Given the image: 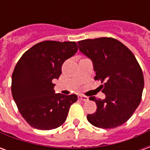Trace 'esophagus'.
Returning <instances> with one entry per match:
<instances>
[{
  "label": "esophagus",
  "instance_id": "1",
  "mask_svg": "<svg viewBox=\"0 0 150 150\" xmlns=\"http://www.w3.org/2000/svg\"><path fill=\"white\" fill-rule=\"evenodd\" d=\"M78 97L79 100H81L83 101H88V97L86 96H83V95H79Z\"/></svg>",
  "mask_w": 150,
  "mask_h": 150
}]
</instances>
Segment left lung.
Returning a JSON list of instances; mask_svg holds the SVG:
<instances>
[{
  "mask_svg": "<svg viewBox=\"0 0 150 150\" xmlns=\"http://www.w3.org/2000/svg\"><path fill=\"white\" fill-rule=\"evenodd\" d=\"M80 52L91 59L96 80L105 94L104 100L89 98L97 108L88 120L101 129L121 125L132 116L142 100L144 76L132 51L112 38H99L78 42Z\"/></svg>",
  "mask_w": 150,
  "mask_h": 150,
  "instance_id": "obj_1",
  "label": "left lung"
}]
</instances>
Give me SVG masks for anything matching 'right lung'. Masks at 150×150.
<instances>
[{
	"label": "right lung",
	"instance_id": "1",
	"mask_svg": "<svg viewBox=\"0 0 150 150\" xmlns=\"http://www.w3.org/2000/svg\"><path fill=\"white\" fill-rule=\"evenodd\" d=\"M78 50L75 42L44 41L23 54L12 75V95L26 122L50 130L65 122L75 94L55 93L53 79L62 74L63 62Z\"/></svg>",
	"mask_w": 150,
	"mask_h": 150
}]
</instances>
